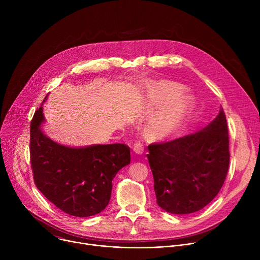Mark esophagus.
Masks as SVG:
<instances>
[{"instance_id":"esophagus-1","label":"esophagus","mask_w":260,"mask_h":260,"mask_svg":"<svg viewBox=\"0 0 260 260\" xmlns=\"http://www.w3.org/2000/svg\"><path fill=\"white\" fill-rule=\"evenodd\" d=\"M133 150L136 154H142L144 152V146L143 143L141 141H136L134 143V147H133Z\"/></svg>"}]
</instances>
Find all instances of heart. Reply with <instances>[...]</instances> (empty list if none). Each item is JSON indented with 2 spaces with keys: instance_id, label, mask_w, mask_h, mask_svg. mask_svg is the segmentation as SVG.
<instances>
[{
  "instance_id": "1",
  "label": "heart",
  "mask_w": 260,
  "mask_h": 260,
  "mask_svg": "<svg viewBox=\"0 0 260 260\" xmlns=\"http://www.w3.org/2000/svg\"><path fill=\"white\" fill-rule=\"evenodd\" d=\"M151 100L157 107H165L153 118L149 132L153 138L161 139L173 134L183 121L189 110V100L186 95L179 94L181 88L168 81L151 82L147 84Z\"/></svg>"
}]
</instances>
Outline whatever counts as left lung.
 <instances>
[{
  "instance_id": "left-lung-1",
  "label": "left lung",
  "mask_w": 260,
  "mask_h": 260,
  "mask_svg": "<svg viewBox=\"0 0 260 260\" xmlns=\"http://www.w3.org/2000/svg\"><path fill=\"white\" fill-rule=\"evenodd\" d=\"M148 149L157 205L172 214L200 211L218 194L229 171L230 137L223 109L198 133L152 143Z\"/></svg>"
}]
</instances>
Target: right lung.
<instances>
[{
    "label": "right lung",
    "instance_id": "right-lung-1",
    "mask_svg": "<svg viewBox=\"0 0 260 260\" xmlns=\"http://www.w3.org/2000/svg\"><path fill=\"white\" fill-rule=\"evenodd\" d=\"M43 121L40 107L29 129L30 166L37 188L69 215L88 217L101 213L109 204L113 178L131 162L129 147L124 144L67 147L43 134L40 127Z\"/></svg>",
    "mask_w": 260,
    "mask_h": 260
}]
</instances>
